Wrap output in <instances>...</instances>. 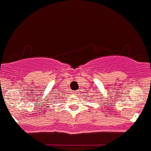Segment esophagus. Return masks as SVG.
I'll return each instance as SVG.
<instances>
[{
	"instance_id": "34e87169",
	"label": "esophagus",
	"mask_w": 151,
	"mask_h": 151,
	"mask_svg": "<svg viewBox=\"0 0 151 151\" xmlns=\"http://www.w3.org/2000/svg\"><path fill=\"white\" fill-rule=\"evenodd\" d=\"M77 92H74V93H73V94H74V95H77Z\"/></svg>"
}]
</instances>
